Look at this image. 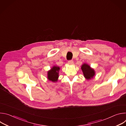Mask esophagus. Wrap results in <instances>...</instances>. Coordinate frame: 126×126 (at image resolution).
<instances>
[{
  "instance_id": "34e87169",
  "label": "esophagus",
  "mask_w": 126,
  "mask_h": 126,
  "mask_svg": "<svg viewBox=\"0 0 126 126\" xmlns=\"http://www.w3.org/2000/svg\"><path fill=\"white\" fill-rule=\"evenodd\" d=\"M73 63H74V62H73V61L72 60H70V61H68V64L70 65H73Z\"/></svg>"
}]
</instances>
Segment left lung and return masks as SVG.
<instances>
[{"label": "left lung", "instance_id": "left-lung-1", "mask_svg": "<svg viewBox=\"0 0 126 126\" xmlns=\"http://www.w3.org/2000/svg\"><path fill=\"white\" fill-rule=\"evenodd\" d=\"M81 69L84 77L87 80H90L92 79L95 75L94 70L91 68V67L87 64L84 63L81 66Z\"/></svg>", "mask_w": 126, "mask_h": 126}]
</instances>
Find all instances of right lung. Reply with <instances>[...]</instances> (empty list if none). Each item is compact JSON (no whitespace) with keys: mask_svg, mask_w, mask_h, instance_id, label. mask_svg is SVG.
<instances>
[{"mask_svg":"<svg viewBox=\"0 0 126 126\" xmlns=\"http://www.w3.org/2000/svg\"><path fill=\"white\" fill-rule=\"evenodd\" d=\"M60 67L58 66H53L47 72V78L52 82H57L59 77V71Z\"/></svg>","mask_w":126,"mask_h":126,"instance_id":"add662e5","label":"right lung"}]
</instances>
